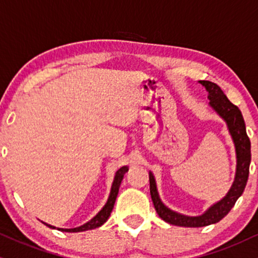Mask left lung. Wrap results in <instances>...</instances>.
<instances>
[{
	"mask_svg": "<svg viewBox=\"0 0 258 258\" xmlns=\"http://www.w3.org/2000/svg\"><path fill=\"white\" fill-rule=\"evenodd\" d=\"M208 91V100L210 106L219 114L226 122L227 128L231 137H232L234 148H236L237 167L234 181L231 185L229 193L218 201L217 204L212 205L204 214L198 217H189L184 214L177 213L171 211L163 204L159 198L157 184H156L155 176L151 171L149 172L150 180V194L153 202L156 212L163 220L176 226L184 227H202L208 226L211 224H216L220 221L234 206L238 198L243 194L245 189L247 177H249V167L251 162V144L250 139L246 135L245 122H244L242 112L237 106H234L227 99L224 91L220 89L218 84L210 82V81H199Z\"/></svg>",
	"mask_w": 258,
	"mask_h": 258,
	"instance_id": "1",
	"label": "left lung"
}]
</instances>
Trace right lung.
I'll list each match as a JSON object with an SVG mask.
<instances>
[{
    "instance_id": "obj_1",
    "label": "right lung",
    "mask_w": 258,
    "mask_h": 258,
    "mask_svg": "<svg viewBox=\"0 0 258 258\" xmlns=\"http://www.w3.org/2000/svg\"><path fill=\"white\" fill-rule=\"evenodd\" d=\"M127 171H128V168L121 167L118 171L115 172L112 188H110V194L108 197V200H107V202H106V205L102 207V210H101L99 213H97L96 216L93 218V219L89 220L84 225H82V226L75 227V229H59V227H54V226H52V225L44 223V221H42V224H45L47 227H50V229H57V230L61 231V232H83V231L93 230V229H96V227H100L101 225H103L106 223L107 219H108L110 216V213H112L114 204H115L116 197H118V193H119V187H120V184H121L123 175H125Z\"/></svg>"
}]
</instances>
